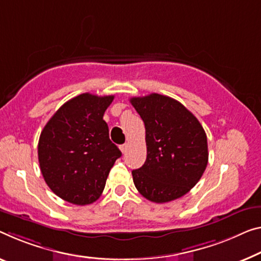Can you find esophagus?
<instances>
[{
	"mask_svg": "<svg viewBox=\"0 0 261 261\" xmlns=\"http://www.w3.org/2000/svg\"><path fill=\"white\" fill-rule=\"evenodd\" d=\"M127 148H128V144L127 143L121 144V146H120V150H121L122 154H126L127 153Z\"/></svg>",
	"mask_w": 261,
	"mask_h": 261,
	"instance_id": "34e87169",
	"label": "esophagus"
}]
</instances>
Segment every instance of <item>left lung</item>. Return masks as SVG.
Wrapping results in <instances>:
<instances>
[{"label": "left lung", "mask_w": 261, "mask_h": 261, "mask_svg": "<svg viewBox=\"0 0 261 261\" xmlns=\"http://www.w3.org/2000/svg\"><path fill=\"white\" fill-rule=\"evenodd\" d=\"M146 128L147 159L132 171L144 198L166 203L194 188L207 166V140L197 118L181 102L151 93L130 98Z\"/></svg>", "instance_id": "1"}]
</instances>
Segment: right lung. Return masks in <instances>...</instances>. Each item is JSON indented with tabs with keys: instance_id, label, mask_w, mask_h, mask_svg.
Returning <instances> with one entry per match:
<instances>
[{
	"instance_id": "add662e5",
	"label": "right lung",
	"mask_w": 261,
	"mask_h": 261,
	"mask_svg": "<svg viewBox=\"0 0 261 261\" xmlns=\"http://www.w3.org/2000/svg\"><path fill=\"white\" fill-rule=\"evenodd\" d=\"M114 95L83 93L52 115L38 141V161L44 179L58 197L86 205L97 200L107 176L121 156L110 140L103 113Z\"/></svg>"
}]
</instances>
